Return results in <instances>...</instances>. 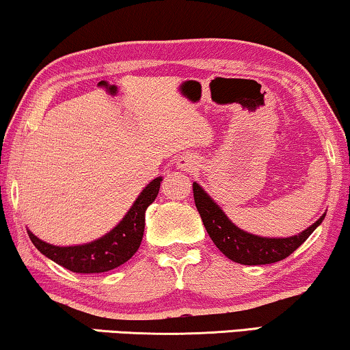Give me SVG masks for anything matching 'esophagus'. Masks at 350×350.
Instances as JSON below:
<instances>
[{"mask_svg": "<svg viewBox=\"0 0 350 350\" xmlns=\"http://www.w3.org/2000/svg\"><path fill=\"white\" fill-rule=\"evenodd\" d=\"M176 165H178V169H181V170L194 172V170H198L199 161H198V157L193 154H185L180 157L178 162H176Z\"/></svg>", "mask_w": 350, "mask_h": 350, "instance_id": "34e87169", "label": "esophagus"}]
</instances>
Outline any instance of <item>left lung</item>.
Wrapping results in <instances>:
<instances>
[{"instance_id":"1","label":"left lung","mask_w":350,"mask_h":350,"mask_svg":"<svg viewBox=\"0 0 350 350\" xmlns=\"http://www.w3.org/2000/svg\"><path fill=\"white\" fill-rule=\"evenodd\" d=\"M193 193L196 207L210 239L224 256L239 265L258 266L285 260L314 232V229L325 218V215L320 217L312 226H309L298 236L286 239L260 237L242 231L229 221L223 210L210 199V196L198 183H193Z\"/></svg>"}]
</instances>
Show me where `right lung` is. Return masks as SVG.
I'll return each mask as SVG.
<instances>
[{
  "label": "right lung",
  "instance_id": "right-lung-1",
  "mask_svg": "<svg viewBox=\"0 0 350 350\" xmlns=\"http://www.w3.org/2000/svg\"><path fill=\"white\" fill-rule=\"evenodd\" d=\"M161 181V176L152 180L142 191V194L138 196L122 221L111 229L107 236L100 237L97 241L84 243V245L55 247L42 242L30 231H28V236H30L33 245L42 255L51 258L52 261L66 269L79 272V274H95V272L98 274V272L111 271L131 260L140 247L143 231H145V212L157 198Z\"/></svg>",
  "mask_w": 350,
  "mask_h": 350
}]
</instances>
